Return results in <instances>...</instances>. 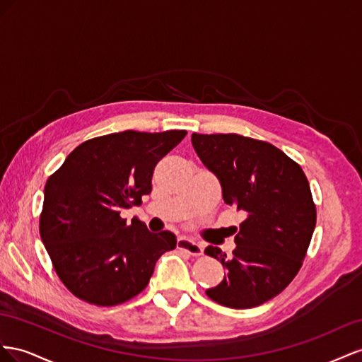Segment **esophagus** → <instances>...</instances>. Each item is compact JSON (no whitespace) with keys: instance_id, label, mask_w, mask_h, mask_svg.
Returning a JSON list of instances; mask_svg holds the SVG:
<instances>
[{"instance_id":"esophagus-1","label":"esophagus","mask_w":362,"mask_h":362,"mask_svg":"<svg viewBox=\"0 0 362 362\" xmlns=\"http://www.w3.org/2000/svg\"><path fill=\"white\" fill-rule=\"evenodd\" d=\"M177 249L188 252L192 256H202L203 255V245L200 243H195L191 238H185V236H182V238L177 240Z\"/></svg>"}]
</instances>
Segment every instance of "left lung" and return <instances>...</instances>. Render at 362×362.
I'll list each match as a JSON object with an SVG mask.
<instances>
[{"label":"left lung","mask_w":362,"mask_h":362,"mask_svg":"<svg viewBox=\"0 0 362 362\" xmlns=\"http://www.w3.org/2000/svg\"><path fill=\"white\" fill-rule=\"evenodd\" d=\"M195 153L221 183L223 199L245 214L235 227V250L204 253L221 261L223 281L206 290L223 306H259L296 277L315 229L317 211L300 165L265 141L236 133L191 136Z\"/></svg>","instance_id":"obj_1"}]
</instances>
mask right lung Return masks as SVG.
<instances>
[{
  "instance_id": "1",
  "label": "right lung",
  "mask_w": 362,
  "mask_h": 362,
  "mask_svg": "<svg viewBox=\"0 0 362 362\" xmlns=\"http://www.w3.org/2000/svg\"><path fill=\"white\" fill-rule=\"evenodd\" d=\"M185 136V130L110 133L80 144L49 175L39 232L76 297L98 306L127 302L148 285L159 257L175 249L170 230L151 233L119 214L151 192L154 167Z\"/></svg>"
}]
</instances>
